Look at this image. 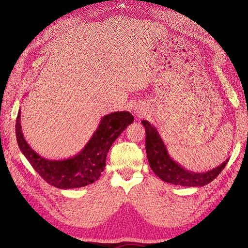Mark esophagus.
Here are the masks:
<instances>
[{
  "label": "esophagus",
  "instance_id": "esophagus-1",
  "mask_svg": "<svg viewBox=\"0 0 248 248\" xmlns=\"http://www.w3.org/2000/svg\"><path fill=\"white\" fill-rule=\"evenodd\" d=\"M134 113H135L136 115H138V116H140V115H141V112H140V109H135V110H134Z\"/></svg>",
  "mask_w": 248,
  "mask_h": 248
}]
</instances>
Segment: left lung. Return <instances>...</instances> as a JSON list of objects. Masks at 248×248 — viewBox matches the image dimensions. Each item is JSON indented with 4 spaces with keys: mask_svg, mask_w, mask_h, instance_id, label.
Segmentation results:
<instances>
[{
    "mask_svg": "<svg viewBox=\"0 0 248 248\" xmlns=\"http://www.w3.org/2000/svg\"><path fill=\"white\" fill-rule=\"evenodd\" d=\"M141 124L146 130V152L150 168L163 181L182 186H203L213 181L227 164L228 160H226L223 164L207 172H193L184 170L168 155L154 125L147 120H143Z\"/></svg>",
    "mask_w": 248,
    "mask_h": 248,
    "instance_id": "left-lung-1",
    "label": "left lung"
}]
</instances>
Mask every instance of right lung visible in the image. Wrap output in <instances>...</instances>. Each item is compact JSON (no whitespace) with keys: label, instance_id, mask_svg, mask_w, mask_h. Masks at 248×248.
<instances>
[{"label":"right lung","instance_id":"add662e5","mask_svg":"<svg viewBox=\"0 0 248 248\" xmlns=\"http://www.w3.org/2000/svg\"><path fill=\"white\" fill-rule=\"evenodd\" d=\"M20 115L19 109L16 136L21 152L39 176L57 188L82 187L98 180L104 170L110 146L134 120L129 112H115L104 116L96 132L80 154L67 160L52 161L37 155L26 143L21 130Z\"/></svg>","mask_w":248,"mask_h":248}]
</instances>
